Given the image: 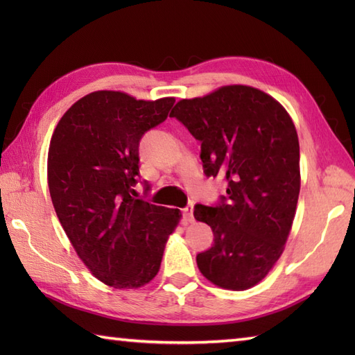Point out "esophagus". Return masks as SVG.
Masks as SVG:
<instances>
[{"instance_id":"1","label":"esophagus","mask_w":355,"mask_h":355,"mask_svg":"<svg viewBox=\"0 0 355 355\" xmlns=\"http://www.w3.org/2000/svg\"><path fill=\"white\" fill-rule=\"evenodd\" d=\"M183 218L186 223H193L195 218H193V207L192 206H187L183 209Z\"/></svg>"}]
</instances>
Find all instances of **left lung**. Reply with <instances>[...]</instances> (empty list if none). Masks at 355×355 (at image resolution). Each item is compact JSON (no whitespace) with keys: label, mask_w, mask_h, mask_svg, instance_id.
I'll list each match as a JSON object with an SVG mask.
<instances>
[{"label":"left lung","mask_w":355,"mask_h":355,"mask_svg":"<svg viewBox=\"0 0 355 355\" xmlns=\"http://www.w3.org/2000/svg\"><path fill=\"white\" fill-rule=\"evenodd\" d=\"M171 116L201 141L206 175L227 183L220 206L193 210L215 235L212 248L197 256L201 275L220 288H252L281 258L296 215V126L275 97L248 85L182 99Z\"/></svg>","instance_id":"1"}]
</instances>
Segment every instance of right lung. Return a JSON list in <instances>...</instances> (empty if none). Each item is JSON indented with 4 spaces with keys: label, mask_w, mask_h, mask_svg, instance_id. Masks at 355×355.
<instances>
[{
    "label": "right lung",
    "mask_w": 355,
    "mask_h": 355,
    "mask_svg": "<svg viewBox=\"0 0 355 355\" xmlns=\"http://www.w3.org/2000/svg\"><path fill=\"white\" fill-rule=\"evenodd\" d=\"M173 102L101 89L73 103L51 135L47 180L59 223L92 275L116 290L153 281L182 220L178 209L132 197L139 141Z\"/></svg>",
    "instance_id": "1"
}]
</instances>
